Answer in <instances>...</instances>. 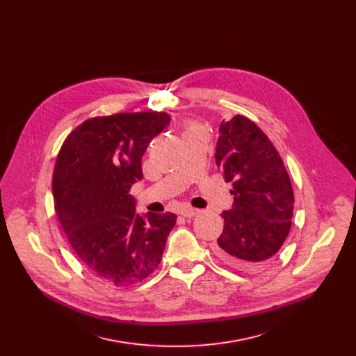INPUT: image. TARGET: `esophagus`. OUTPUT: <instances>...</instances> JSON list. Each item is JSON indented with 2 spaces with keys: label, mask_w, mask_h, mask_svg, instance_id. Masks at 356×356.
<instances>
[{
  "label": "esophagus",
  "mask_w": 356,
  "mask_h": 356,
  "mask_svg": "<svg viewBox=\"0 0 356 356\" xmlns=\"http://www.w3.org/2000/svg\"><path fill=\"white\" fill-rule=\"evenodd\" d=\"M197 213H199V210L197 209H193V207H183L180 210V214L184 216V217H195Z\"/></svg>",
  "instance_id": "obj_1"
}]
</instances>
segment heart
Listing matches in <instances>:
<instances>
[{
    "instance_id": "obj_1",
    "label": "heart",
    "mask_w": 356,
    "mask_h": 356,
    "mask_svg": "<svg viewBox=\"0 0 356 356\" xmlns=\"http://www.w3.org/2000/svg\"><path fill=\"white\" fill-rule=\"evenodd\" d=\"M191 129H196V127H195V126H193V127H190V131H191Z\"/></svg>"
}]
</instances>
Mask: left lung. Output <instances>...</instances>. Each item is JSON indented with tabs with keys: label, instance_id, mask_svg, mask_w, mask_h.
<instances>
[{
	"label": "left lung",
	"instance_id": "1",
	"mask_svg": "<svg viewBox=\"0 0 356 356\" xmlns=\"http://www.w3.org/2000/svg\"><path fill=\"white\" fill-rule=\"evenodd\" d=\"M216 165L233 183L232 210L214 245L220 261L241 271L264 266L284 244L294 211V191L277 149L248 118L221 122Z\"/></svg>",
	"mask_w": 356,
	"mask_h": 356
}]
</instances>
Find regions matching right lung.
<instances>
[{
  "instance_id": "right-lung-1",
  "label": "right lung",
  "mask_w": 356,
  "mask_h": 356,
  "mask_svg": "<svg viewBox=\"0 0 356 356\" xmlns=\"http://www.w3.org/2000/svg\"><path fill=\"white\" fill-rule=\"evenodd\" d=\"M170 123L165 112L85 120L63 142L54 169L55 211L81 263L99 280L127 286L159 266L176 224L173 213H136L131 187L142 157Z\"/></svg>"
}]
</instances>
